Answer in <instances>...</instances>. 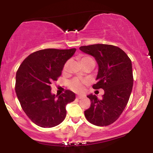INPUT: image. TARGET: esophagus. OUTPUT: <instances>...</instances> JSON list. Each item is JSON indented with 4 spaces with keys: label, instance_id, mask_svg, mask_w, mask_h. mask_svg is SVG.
I'll return each instance as SVG.
<instances>
[{
    "label": "esophagus",
    "instance_id": "esophagus-1",
    "mask_svg": "<svg viewBox=\"0 0 153 153\" xmlns=\"http://www.w3.org/2000/svg\"><path fill=\"white\" fill-rule=\"evenodd\" d=\"M76 97H77V99H82V98L85 97V96H83V95H78V96H77Z\"/></svg>",
    "mask_w": 153,
    "mask_h": 153
}]
</instances>
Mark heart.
<instances>
[{"mask_svg": "<svg viewBox=\"0 0 153 153\" xmlns=\"http://www.w3.org/2000/svg\"><path fill=\"white\" fill-rule=\"evenodd\" d=\"M91 59H93L91 57L85 56V57H82L80 58V62H81V64H82V63L87 62L88 60H91ZM67 67H68V62L65 63V65H64L63 71H65L67 69ZM85 83H86V80H82V79L80 78H74L69 82L68 85H69L70 88L71 90L74 91L75 92H80V91L83 90L84 85Z\"/></svg>", "mask_w": 153, "mask_h": 153, "instance_id": "1", "label": "heart"}]
</instances>
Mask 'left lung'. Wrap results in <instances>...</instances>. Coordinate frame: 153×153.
<instances>
[{
  "mask_svg": "<svg viewBox=\"0 0 153 153\" xmlns=\"http://www.w3.org/2000/svg\"><path fill=\"white\" fill-rule=\"evenodd\" d=\"M80 50L96 59L99 71L93 88L104 90L101 100L96 95H88L91 105L84 111L85 117L94 125L108 126L120 117L130 97L134 80L131 61L114 45L97 44L80 47Z\"/></svg>",
  "mask_w": 153,
  "mask_h": 153,
  "instance_id": "8db88e82",
  "label": "left lung"
}]
</instances>
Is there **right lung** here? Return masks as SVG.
Masks as SVG:
<instances>
[{
    "label": "right lung",
    "mask_w": 153,
    "mask_h": 153,
    "mask_svg": "<svg viewBox=\"0 0 153 153\" xmlns=\"http://www.w3.org/2000/svg\"><path fill=\"white\" fill-rule=\"evenodd\" d=\"M76 49H45L29 54L19 66L15 91L27 117L36 125L50 128L66 117V105L75 99L73 91L59 96L51 93V84L62 74L65 64Z\"/></svg>",
    "instance_id": "add662e5"
}]
</instances>
